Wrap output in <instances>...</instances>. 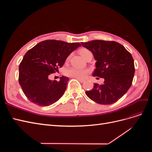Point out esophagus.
<instances>
[{
	"label": "esophagus",
	"mask_w": 152,
	"mask_h": 152,
	"mask_svg": "<svg viewBox=\"0 0 152 152\" xmlns=\"http://www.w3.org/2000/svg\"><path fill=\"white\" fill-rule=\"evenodd\" d=\"M78 80H79L80 82H81V83H83V82H85V80L84 79H77Z\"/></svg>",
	"instance_id": "obj_1"
}]
</instances>
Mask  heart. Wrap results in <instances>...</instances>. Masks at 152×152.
I'll list each match as a JSON object with an SVG mask.
<instances>
[{
    "mask_svg": "<svg viewBox=\"0 0 152 152\" xmlns=\"http://www.w3.org/2000/svg\"><path fill=\"white\" fill-rule=\"evenodd\" d=\"M79 53L84 59L86 58L87 55L91 54V52L89 49L86 48H82L79 50ZM69 58H67V59ZM89 73L88 69H79L76 68H69L65 72V74L70 77L75 78V79H84Z\"/></svg>",
    "mask_w": 152,
    "mask_h": 152,
    "instance_id": "b5f03b06",
    "label": "heart"
}]
</instances>
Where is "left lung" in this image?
Returning a JSON list of instances; mask_svg holds the SVG:
<instances>
[{"mask_svg": "<svg viewBox=\"0 0 152 152\" xmlns=\"http://www.w3.org/2000/svg\"><path fill=\"white\" fill-rule=\"evenodd\" d=\"M81 44L93 54L96 61L93 76L104 79L103 84L95 83L93 89L86 91V95L99 104L115 103L132 84L135 68L131 53L114 41L94 40Z\"/></svg>", "mask_w": 152, "mask_h": 152, "instance_id": "1", "label": "left lung"}]
</instances>
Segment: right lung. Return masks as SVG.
I'll return each mask as SVG.
<instances>
[{
	"instance_id": "1",
	"label": "right lung",
	"mask_w": 152,
	"mask_h": 152,
	"mask_svg": "<svg viewBox=\"0 0 152 152\" xmlns=\"http://www.w3.org/2000/svg\"><path fill=\"white\" fill-rule=\"evenodd\" d=\"M80 43L46 40L27 51L19 66V83L31 102L48 107L60 99L66 91L68 77L59 81L49 79L50 73L58 70Z\"/></svg>"
}]
</instances>
